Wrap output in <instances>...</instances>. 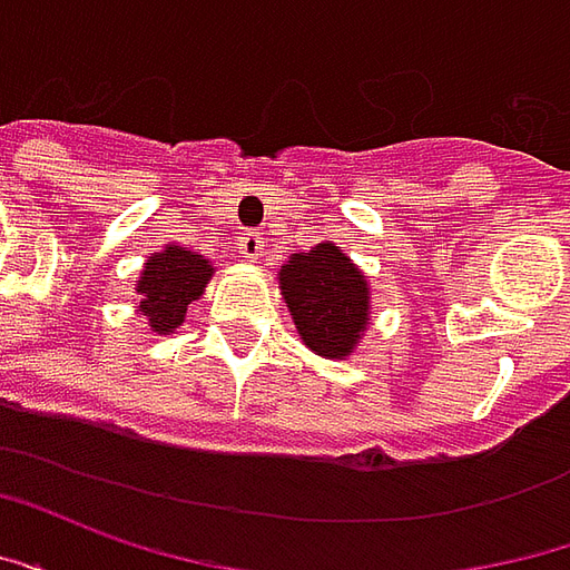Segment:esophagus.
I'll return each instance as SVG.
<instances>
[{
	"mask_svg": "<svg viewBox=\"0 0 570 570\" xmlns=\"http://www.w3.org/2000/svg\"><path fill=\"white\" fill-rule=\"evenodd\" d=\"M237 249H240L244 259L256 262L262 253H265V237H262V232H256V228H249V232H244L240 240H237Z\"/></svg>",
	"mask_w": 570,
	"mask_h": 570,
	"instance_id": "34e87169",
	"label": "esophagus"
}]
</instances>
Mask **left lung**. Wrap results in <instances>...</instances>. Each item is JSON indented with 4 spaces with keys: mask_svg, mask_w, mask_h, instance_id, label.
<instances>
[{
    "mask_svg": "<svg viewBox=\"0 0 570 570\" xmlns=\"http://www.w3.org/2000/svg\"><path fill=\"white\" fill-rule=\"evenodd\" d=\"M277 281L302 342L326 360L351 357L370 323V284L351 256L323 240L293 253Z\"/></svg>",
    "mask_w": 570,
    "mask_h": 570,
    "instance_id": "obj_1",
    "label": "left lung"
}]
</instances>
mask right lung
<instances>
[{
    "label": "right lung",
    "instance_id": "right-lung-1",
    "mask_svg": "<svg viewBox=\"0 0 570 570\" xmlns=\"http://www.w3.org/2000/svg\"><path fill=\"white\" fill-rule=\"evenodd\" d=\"M210 277V262L191 249L167 244L161 253H151L137 281V308L149 321L151 333L170 335L183 326L188 305L204 296Z\"/></svg>",
    "mask_w": 570,
    "mask_h": 570
}]
</instances>
